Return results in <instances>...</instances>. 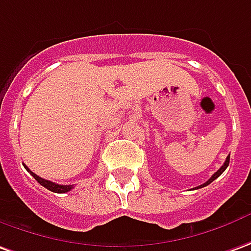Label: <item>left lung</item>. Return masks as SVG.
Segmentation results:
<instances>
[{
  "label": "left lung",
  "instance_id": "left-lung-1",
  "mask_svg": "<svg viewBox=\"0 0 251 251\" xmlns=\"http://www.w3.org/2000/svg\"><path fill=\"white\" fill-rule=\"evenodd\" d=\"M228 164H229V155H228L227 158H226V162H224V164H223V167H221V168L219 169V171H217V172H215V174H213V175H212V177H210V179H209L208 181H205V183H203V184H201V186H198V187H195V188H202V187H205V186H208V184H210V183H212V181L215 180V179H217V177H219V176H220L221 174H223V172H224V171H226V169H227Z\"/></svg>",
  "mask_w": 251,
  "mask_h": 251
}]
</instances>
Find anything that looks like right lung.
<instances>
[{"label": "right lung", "instance_id": "1", "mask_svg": "<svg viewBox=\"0 0 251 251\" xmlns=\"http://www.w3.org/2000/svg\"><path fill=\"white\" fill-rule=\"evenodd\" d=\"M24 167H25V165H24ZM25 169H27V171L30 172L31 175H32V177H34V179H35V180L38 181L39 184H42L43 187H46L48 190H50V191H53V193H60V194H61V193H68L70 190H72V188H74V186H71V184H70V186H64V184H56V183H53V181L46 180V179H42V177H39L38 175H35V174H34L32 171H30V169L27 168V167H25Z\"/></svg>", "mask_w": 251, "mask_h": 251}]
</instances>
